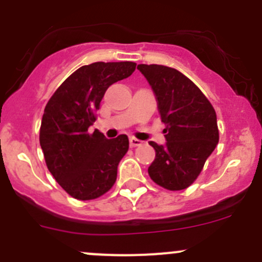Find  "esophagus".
I'll return each mask as SVG.
<instances>
[{"mask_svg": "<svg viewBox=\"0 0 262 262\" xmlns=\"http://www.w3.org/2000/svg\"><path fill=\"white\" fill-rule=\"evenodd\" d=\"M142 143H143V142L139 141V139H137V138H130V139H129V144H130V147L142 146Z\"/></svg>", "mask_w": 262, "mask_h": 262, "instance_id": "esophagus-1", "label": "esophagus"}]
</instances>
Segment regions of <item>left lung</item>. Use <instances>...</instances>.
<instances>
[{
    "instance_id": "obj_1",
    "label": "left lung",
    "mask_w": 262,
    "mask_h": 262,
    "mask_svg": "<svg viewBox=\"0 0 262 262\" xmlns=\"http://www.w3.org/2000/svg\"><path fill=\"white\" fill-rule=\"evenodd\" d=\"M156 95L166 146L149 144L156 158L148 167L150 179L171 191L189 187L202 172L218 144L215 110L191 80L175 68L138 64Z\"/></svg>"
}]
</instances>
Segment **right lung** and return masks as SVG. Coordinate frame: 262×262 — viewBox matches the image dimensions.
<instances>
[{
	"label": "right lung",
	"mask_w": 262,
	"mask_h": 262,
	"mask_svg": "<svg viewBox=\"0 0 262 262\" xmlns=\"http://www.w3.org/2000/svg\"><path fill=\"white\" fill-rule=\"evenodd\" d=\"M134 62H95L82 66L53 94L41 119L39 141L47 167L67 194L92 200L109 191L116 181L118 165L129 148L120 134L106 139L90 133L107 87L129 77Z\"/></svg>",
	"instance_id": "obj_1"
}]
</instances>
